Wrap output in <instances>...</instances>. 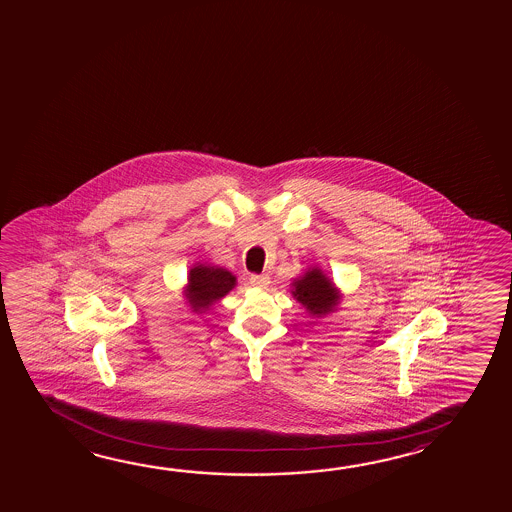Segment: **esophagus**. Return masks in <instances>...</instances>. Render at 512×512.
I'll return each mask as SVG.
<instances>
[{"label": "esophagus", "mask_w": 512, "mask_h": 512, "mask_svg": "<svg viewBox=\"0 0 512 512\" xmlns=\"http://www.w3.org/2000/svg\"><path fill=\"white\" fill-rule=\"evenodd\" d=\"M250 284L255 285V287H268L269 277L268 275H252Z\"/></svg>", "instance_id": "34e87169"}]
</instances>
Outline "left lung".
Returning <instances> with one entry per match:
<instances>
[{
    "label": "left lung",
    "instance_id": "obj_1",
    "mask_svg": "<svg viewBox=\"0 0 512 512\" xmlns=\"http://www.w3.org/2000/svg\"><path fill=\"white\" fill-rule=\"evenodd\" d=\"M293 285L296 300L303 303L314 316H325L336 307L339 300L334 285L319 269L307 271L305 277L296 280Z\"/></svg>",
    "mask_w": 512,
    "mask_h": 512
}]
</instances>
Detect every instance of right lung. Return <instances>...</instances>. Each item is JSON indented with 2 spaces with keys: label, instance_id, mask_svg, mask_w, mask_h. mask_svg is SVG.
I'll list each match as a JSON object with an SVG mask.
<instances>
[{
  "label": "right lung",
  "instance_id": "add662e5",
  "mask_svg": "<svg viewBox=\"0 0 512 512\" xmlns=\"http://www.w3.org/2000/svg\"><path fill=\"white\" fill-rule=\"evenodd\" d=\"M234 285L235 277L227 269L200 264L189 273V289L185 296L194 310L209 309L212 303L232 291Z\"/></svg>",
  "mask_w": 512,
  "mask_h": 512
}]
</instances>
